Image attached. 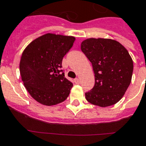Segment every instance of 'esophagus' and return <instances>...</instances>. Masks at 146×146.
<instances>
[{
    "instance_id": "obj_1",
    "label": "esophagus",
    "mask_w": 146,
    "mask_h": 146,
    "mask_svg": "<svg viewBox=\"0 0 146 146\" xmlns=\"http://www.w3.org/2000/svg\"><path fill=\"white\" fill-rule=\"evenodd\" d=\"M74 81H75V83H76V84H79L80 83V79L79 78L75 79V80H74Z\"/></svg>"
}]
</instances>
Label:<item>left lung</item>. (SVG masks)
<instances>
[{"instance_id":"left-lung-1","label":"left lung","mask_w":146,"mask_h":146,"mask_svg":"<svg viewBox=\"0 0 146 146\" xmlns=\"http://www.w3.org/2000/svg\"><path fill=\"white\" fill-rule=\"evenodd\" d=\"M81 50L92 63L95 84L85 93L88 102L105 108L117 103L130 85L133 61L120 42L110 38H87Z\"/></svg>"}]
</instances>
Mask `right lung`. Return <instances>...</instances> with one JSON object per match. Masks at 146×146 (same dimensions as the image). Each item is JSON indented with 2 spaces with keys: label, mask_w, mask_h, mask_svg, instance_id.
Wrapping results in <instances>:
<instances>
[{
  "label": "right lung",
  "mask_w": 146,
  "mask_h": 146,
  "mask_svg": "<svg viewBox=\"0 0 146 146\" xmlns=\"http://www.w3.org/2000/svg\"><path fill=\"white\" fill-rule=\"evenodd\" d=\"M74 41L73 36L48 33L32 41L24 50L19 66L21 80L38 103L52 106L68 98L73 84L61 68Z\"/></svg>",
  "instance_id": "1"
}]
</instances>
